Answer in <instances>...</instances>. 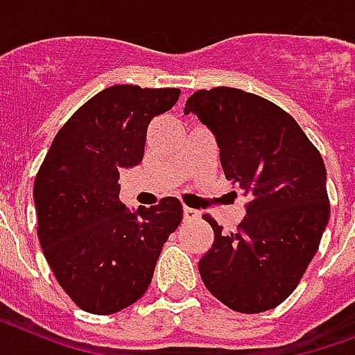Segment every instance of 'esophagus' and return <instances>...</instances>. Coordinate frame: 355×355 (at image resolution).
Wrapping results in <instances>:
<instances>
[{
    "mask_svg": "<svg viewBox=\"0 0 355 355\" xmlns=\"http://www.w3.org/2000/svg\"><path fill=\"white\" fill-rule=\"evenodd\" d=\"M200 213H198L196 209H191V207H183V218L185 220H196Z\"/></svg>",
    "mask_w": 355,
    "mask_h": 355,
    "instance_id": "esophagus-1",
    "label": "esophagus"
}]
</instances>
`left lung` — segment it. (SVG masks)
Here are the masks:
<instances>
[{"label": "left lung", "mask_w": 355, "mask_h": 355, "mask_svg": "<svg viewBox=\"0 0 355 355\" xmlns=\"http://www.w3.org/2000/svg\"><path fill=\"white\" fill-rule=\"evenodd\" d=\"M215 135L226 180L248 198L235 232L222 233L198 268L211 295L239 313L279 306L300 283L329 218L326 166L296 120L261 96L232 87L198 90L185 114Z\"/></svg>", "instance_id": "8db88e82"}]
</instances>
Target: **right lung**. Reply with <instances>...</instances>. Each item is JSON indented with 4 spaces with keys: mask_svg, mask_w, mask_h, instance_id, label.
<instances>
[{
    "mask_svg": "<svg viewBox=\"0 0 355 355\" xmlns=\"http://www.w3.org/2000/svg\"><path fill=\"white\" fill-rule=\"evenodd\" d=\"M180 94L137 85L101 90L55 135L38 170V241L59 285L83 311L111 315L139 300L183 218L172 196L129 211L118 185L120 170L144 157L150 122Z\"/></svg>",
    "mask_w": 355,
    "mask_h": 355,
    "instance_id": "1",
    "label": "right lung"
}]
</instances>
